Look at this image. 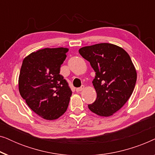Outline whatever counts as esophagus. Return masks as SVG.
<instances>
[{
	"mask_svg": "<svg viewBox=\"0 0 155 155\" xmlns=\"http://www.w3.org/2000/svg\"><path fill=\"white\" fill-rule=\"evenodd\" d=\"M84 89V85H82L80 87H78V88H76V92H81L82 90H83Z\"/></svg>",
	"mask_w": 155,
	"mask_h": 155,
	"instance_id": "esophagus-1",
	"label": "esophagus"
}]
</instances>
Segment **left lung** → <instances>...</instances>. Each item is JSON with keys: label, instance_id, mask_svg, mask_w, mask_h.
I'll list each match as a JSON object with an SVG mask.
<instances>
[{"label": "left lung", "instance_id": "8db88e82", "mask_svg": "<svg viewBox=\"0 0 155 155\" xmlns=\"http://www.w3.org/2000/svg\"><path fill=\"white\" fill-rule=\"evenodd\" d=\"M79 53L95 72L92 83L97 99L88 108L101 116H111L128 100L135 88L137 73L124 48L109 43L84 46Z\"/></svg>", "mask_w": 155, "mask_h": 155}]
</instances>
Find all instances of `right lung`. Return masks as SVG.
Returning a JSON list of instances; mask_svg holds the SVG:
<instances>
[{
    "label": "right lung",
    "instance_id": "obj_1",
    "mask_svg": "<svg viewBox=\"0 0 155 155\" xmlns=\"http://www.w3.org/2000/svg\"><path fill=\"white\" fill-rule=\"evenodd\" d=\"M68 51L67 48H46L22 61L19 92L28 107L44 119H57L68 107L72 91L60 74Z\"/></svg>",
    "mask_w": 155,
    "mask_h": 155
}]
</instances>
